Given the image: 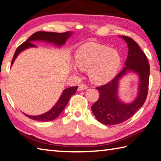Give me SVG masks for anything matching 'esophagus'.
<instances>
[{
	"instance_id": "34e87169",
	"label": "esophagus",
	"mask_w": 161,
	"mask_h": 161,
	"mask_svg": "<svg viewBox=\"0 0 161 161\" xmlns=\"http://www.w3.org/2000/svg\"><path fill=\"white\" fill-rule=\"evenodd\" d=\"M88 88V86L86 85V84H80V85H79L78 86V91H83V90H86Z\"/></svg>"
}]
</instances>
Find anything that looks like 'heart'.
Returning <instances> with one entry per match:
<instances>
[{"label": "heart", "mask_w": 161, "mask_h": 161, "mask_svg": "<svg viewBox=\"0 0 161 161\" xmlns=\"http://www.w3.org/2000/svg\"><path fill=\"white\" fill-rule=\"evenodd\" d=\"M122 58L117 51L93 42L78 48L75 63L83 70L89 69V75L96 83L107 82L114 77L119 69ZM74 70H77L74 67Z\"/></svg>", "instance_id": "obj_1"}]
</instances>
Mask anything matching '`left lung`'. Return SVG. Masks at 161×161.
<instances>
[{
  "mask_svg": "<svg viewBox=\"0 0 161 161\" xmlns=\"http://www.w3.org/2000/svg\"><path fill=\"white\" fill-rule=\"evenodd\" d=\"M122 37L129 48L126 67L111 81L97 87L100 96L91 107L97 120L105 125H119L129 119L143 106L148 95L150 66L146 56L134 39L124 35ZM129 71L136 72L140 76L139 95L134 102L125 104L117 97L118 83L120 78Z\"/></svg>",
  "mask_w": 161,
  "mask_h": 161,
  "instance_id": "left-lung-1",
  "label": "left lung"
}]
</instances>
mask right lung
<instances>
[{
    "mask_svg": "<svg viewBox=\"0 0 161 161\" xmlns=\"http://www.w3.org/2000/svg\"><path fill=\"white\" fill-rule=\"evenodd\" d=\"M71 34L72 33L70 32L57 33L51 32H42V31H39V32L34 33L33 35H31L30 37L27 40H26L22 44L19 45L18 47V49H16L12 59L11 65L13 64L14 61H15L17 56H18L19 52H21L22 50L27 49L28 47H35V45L32 43V41H45L48 42H52V43H53L54 44L57 45V46H61V45L65 44L66 39L71 35ZM78 87V86L70 87V88L64 90L58 102L56 103V105L53 106V108L52 109H51L49 112H47L43 114L39 115V116H30V115L25 114V116L29 117L30 119L39 121V122H49V121L55 119L56 118H57L58 117V115L61 113L62 111L64 110L65 107L66 106L68 102H69L70 97H71L73 94L75 93Z\"/></svg>",
    "mask_w": 161,
    "mask_h": 161,
    "instance_id": "add662e5",
    "label": "right lung"
}]
</instances>
